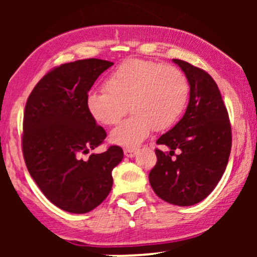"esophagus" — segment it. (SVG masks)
I'll list each match as a JSON object with an SVG mask.
<instances>
[{
    "label": "esophagus",
    "mask_w": 257,
    "mask_h": 257,
    "mask_svg": "<svg viewBox=\"0 0 257 257\" xmlns=\"http://www.w3.org/2000/svg\"><path fill=\"white\" fill-rule=\"evenodd\" d=\"M137 153H138L137 150H133V149H125V150H124L125 157L133 158V157H135V155H137Z\"/></svg>",
    "instance_id": "obj_1"
}]
</instances>
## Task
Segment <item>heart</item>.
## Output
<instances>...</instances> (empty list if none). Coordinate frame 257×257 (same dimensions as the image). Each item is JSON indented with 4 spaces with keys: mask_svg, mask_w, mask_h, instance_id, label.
Here are the masks:
<instances>
[{
    "mask_svg": "<svg viewBox=\"0 0 257 257\" xmlns=\"http://www.w3.org/2000/svg\"><path fill=\"white\" fill-rule=\"evenodd\" d=\"M105 90H90L85 105L95 122L114 124L128 111L132 117L111 132V141L137 147L153 129L167 131L178 122L190 95V84L178 67L155 61L131 59L106 78Z\"/></svg>",
    "mask_w": 257,
    "mask_h": 257,
    "instance_id": "heart-1",
    "label": "heart"
}]
</instances>
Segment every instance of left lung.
I'll return each mask as SVG.
<instances>
[{"label": "left lung", "mask_w": 257, "mask_h": 257, "mask_svg": "<svg viewBox=\"0 0 257 257\" xmlns=\"http://www.w3.org/2000/svg\"><path fill=\"white\" fill-rule=\"evenodd\" d=\"M173 61L188 79L190 101L184 117L157 140L170 151L156 150L157 163L149 180L159 198L188 206L206 198L219 184L228 163L232 133L213 77L187 61ZM175 149L180 151L179 155H175Z\"/></svg>", "instance_id": "obj_1"}]
</instances>
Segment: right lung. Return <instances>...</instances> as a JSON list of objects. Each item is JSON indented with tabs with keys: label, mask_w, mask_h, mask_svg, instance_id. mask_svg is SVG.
<instances>
[{
	"label": "right lung",
	"mask_w": 257,
	"mask_h": 257,
	"mask_svg": "<svg viewBox=\"0 0 257 257\" xmlns=\"http://www.w3.org/2000/svg\"><path fill=\"white\" fill-rule=\"evenodd\" d=\"M113 63L84 59L49 71L29 95L23 123V153L31 178L54 205L73 214L93 210L110 193L119 146L85 155L106 138L85 105L94 82Z\"/></svg>",
	"instance_id": "right-lung-1"
}]
</instances>
